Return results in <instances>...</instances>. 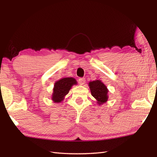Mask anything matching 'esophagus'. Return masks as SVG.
<instances>
[{
  "label": "esophagus",
  "instance_id": "34e87169",
  "mask_svg": "<svg viewBox=\"0 0 157 157\" xmlns=\"http://www.w3.org/2000/svg\"><path fill=\"white\" fill-rule=\"evenodd\" d=\"M78 82L79 84L80 85H84L85 83H86V79L84 78H79L78 79Z\"/></svg>",
  "mask_w": 157,
  "mask_h": 157
}]
</instances>
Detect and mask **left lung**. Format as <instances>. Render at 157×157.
I'll return each instance as SVG.
<instances>
[{
  "label": "left lung",
  "instance_id": "8db88e82",
  "mask_svg": "<svg viewBox=\"0 0 157 157\" xmlns=\"http://www.w3.org/2000/svg\"><path fill=\"white\" fill-rule=\"evenodd\" d=\"M88 86L90 89L92 96L97 101V104H98V105L106 102L109 98V90L102 81L96 79L94 81L90 82Z\"/></svg>",
  "mask_w": 157,
  "mask_h": 157
}]
</instances>
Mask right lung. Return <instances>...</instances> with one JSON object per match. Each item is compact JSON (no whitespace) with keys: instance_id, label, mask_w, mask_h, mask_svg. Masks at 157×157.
<instances>
[{"instance_id":"add662e5","label":"right lung","mask_w":157,"mask_h":157,"mask_svg":"<svg viewBox=\"0 0 157 157\" xmlns=\"http://www.w3.org/2000/svg\"><path fill=\"white\" fill-rule=\"evenodd\" d=\"M76 79L73 78H64L55 83L51 100L55 103L61 102L68 94L73 85H77Z\"/></svg>"}]
</instances>
